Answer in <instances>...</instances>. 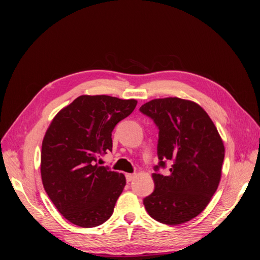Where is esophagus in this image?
Returning a JSON list of instances; mask_svg holds the SVG:
<instances>
[{
    "label": "esophagus",
    "mask_w": 260,
    "mask_h": 260,
    "mask_svg": "<svg viewBox=\"0 0 260 260\" xmlns=\"http://www.w3.org/2000/svg\"><path fill=\"white\" fill-rule=\"evenodd\" d=\"M135 177H136V175H133V174H127V175H125V179H127V182H131V181L135 179Z\"/></svg>",
    "instance_id": "esophagus-1"
}]
</instances>
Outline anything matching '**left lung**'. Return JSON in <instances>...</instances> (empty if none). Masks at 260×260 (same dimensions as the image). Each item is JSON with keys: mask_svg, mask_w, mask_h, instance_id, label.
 Returning a JSON list of instances; mask_svg holds the SVG:
<instances>
[{"mask_svg": "<svg viewBox=\"0 0 260 260\" xmlns=\"http://www.w3.org/2000/svg\"><path fill=\"white\" fill-rule=\"evenodd\" d=\"M159 129V164L170 174L154 172V192L144 199L148 215L165 224L190 221L206 208L221 179L224 145L208 114L193 101L155 99L140 107Z\"/></svg>", "mask_w": 260, "mask_h": 260, "instance_id": "left-lung-1", "label": "left lung"}]
</instances>
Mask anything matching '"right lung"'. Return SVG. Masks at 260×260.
<instances>
[{"instance_id": "add662e5", "label": "right lung", "mask_w": 260, "mask_h": 260, "mask_svg": "<svg viewBox=\"0 0 260 260\" xmlns=\"http://www.w3.org/2000/svg\"><path fill=\"white\" fill-rule=\"evenodd\" d=\"M137 104L133 99L81 95L53 118L42 142L41 178L46 194L69 222L92 228L112 216L125 178L100 166L98 157L112 151L115 125Z\"/></svg>"}]
</instances>
